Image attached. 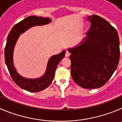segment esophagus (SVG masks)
<instances>
[{"label":"esophagus","mask_w":122,"mask_h":122,"mask_svg":"<svg viewBox=\"0 0 122 122\" xmlns=\"http://www.w3.org/2000/svg\"><path fill=\"white\" fill-rule=\"evenodd\" d=\"M70 53L69 52V51H66V57H69V56H70Z\"/></svg>","instance_id":"obj_1"}]
</instances>
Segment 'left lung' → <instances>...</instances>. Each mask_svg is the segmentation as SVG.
Listing matches in <instances>:
<instances>
[{
  "instance_id": "8db88e82",
  "label": "left lung",
  "mask_w": 122,
  "mask_h": 122,
  "mask_svg": "<svg viewBox=\"0 0 122 122\" xmlns=\"http://www.w3.org/2000/svg\"><path fill=\"white\" fill-rule=\"evenodd\" d=\"M87 19L91 23L87 37L69 51L73 81L82 88L94 89L103 86L117 67L120 41L108 21L96 15Z\"/></svg>"
}]
</instances>
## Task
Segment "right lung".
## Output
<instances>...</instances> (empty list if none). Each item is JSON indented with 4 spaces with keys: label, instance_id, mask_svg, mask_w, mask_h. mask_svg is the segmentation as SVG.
Listing matches in <instances>:
<instances>
[{
    "label": "right lung",
    "instance_id": "obj_1",
    "mask_svg": "<svg viewBox=\"0 0 122 122\" xmlns=\"http://www.w3.org/2000/svg\"><path fill=\"white\" fill-rule=\"evenodd\" d=\"M49 18L29 16L15 24L8 35L5 47V60L10 75L14 82L22 89L30 92H38L48 87L53 81L55 70L61 60L64 57L66 51L51 56L47 64L45 74L38 79H30L21 77L18 74L13 64V51L15 44L20 35L31 27L43 25L51 22Z\"/></svg>",
    "mask_w": 122,
    "mask_h": 122
}]
</instances>
